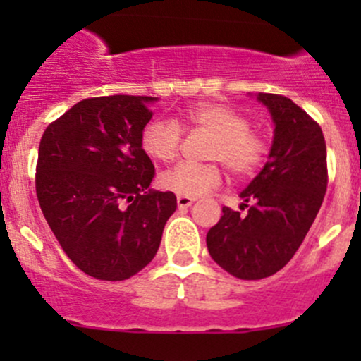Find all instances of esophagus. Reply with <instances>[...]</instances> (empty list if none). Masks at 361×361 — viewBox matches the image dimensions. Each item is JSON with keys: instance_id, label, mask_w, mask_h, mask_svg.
Returning <instances> with one entry per match:
<instances>
[{"instance_id": "34e87169", "label": "esophagus", "mask_w": 361, "mask_h": 361, "mask_svg": "<svg viewBox=\"0 0 361 361\" xmlns=\"http://www.w3.org/2000/svg\"><path fill=\"white\" fill-rule=\"evenodd\" d=\"M194 201H195L194 197H183V195H178V197H176L178 207H188V206H192V204H194Z\"/></svg>"}]
</instances>
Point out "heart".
Segmentation results:
<instances>
[{"label":"heart","mask_w":361,"mask_h":361,"mask_svg":"<svg viewBox=\"0 0 361 361\" xmlns=\"http://www.w3.org/2000/svg\"><path fill=\"white\" fill-rule=\"evenodd\" d=\"M204 130L213 140L206 159L216 160L235 178L253 176L269 155V141L258 129L250 126L248 116L232 106L216 101L194 103L181 111L178 122L152 120L141 133V148L150 159L171 162L178 157L183 141V130ZM221 183L218 164L181 162L159 176L164 190L183 197H199Z\"/></svg>","instance_id":"b5f03b06"}]
</instances>
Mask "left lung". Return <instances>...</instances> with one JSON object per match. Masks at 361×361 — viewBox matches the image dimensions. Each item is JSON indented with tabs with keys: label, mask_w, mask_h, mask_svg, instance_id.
Returning a JSON list of instances; mask_svg holds the SVG:
<instances>
[{
	"label": "left lung",
	"mask_w": 361,
	"mask_h": 361,
	"mask_svg": "<svg viewBox=\"0 0 361 361\" xmlns=\"http://www.w3.org/2000/svg\"><path fill=\"white\" fill-rule=\"evenodd\" d=\"M274 120V141L258 176L241 192V209L224 216L206 235L211 258L239 279L281 271L307 235L329 183L322 127L292 99L260 92Z\"/></svg>",
	"instance_id": "1"
}]
</instances>
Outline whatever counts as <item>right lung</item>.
Here are the masks:
<instances>
[{
    "instance_id": "obj_1",
    "label": "right lung",
    "mask_w": 361,
    "mask_h": 361,
    "mask_svg": "<svg viewBox=\"0 0 361 361\" xmlns=\"http://www.w3.org/2000/svg\"><path fill=\"white\" fill-rule=\"evenodd\" d=\"M148 96L89 97L54 120L39 141L36 195L61 248L82 272L123 281L147 267L176 211V195L150 188L141 148L154 111Z\"/></svg>"
}]
</instances>
